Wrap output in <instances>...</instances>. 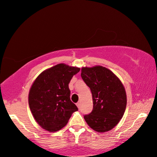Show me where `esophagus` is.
Returning <instances> with one entry per match:
<instances>
[{
    "mask_svg": "<svg viewBox=\"0 0 157 157\" xmlns=\"http://www.w3.org/2000/svg\"><path fill=\"white\" fill-rule=\"evenodd\" d=\"M76 105L77 106V108H80V102H78V103H76Z\"/></svg>",
    "mask_w": 157,
    "mask_h": 157,
    "instance_id": "esophagus-1",
    "label": "esophagus"
}]
</instances>
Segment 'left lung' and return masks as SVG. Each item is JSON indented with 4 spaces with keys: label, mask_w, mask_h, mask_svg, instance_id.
Returning <instances> with one entry per match:
<instances>
[{
    "label": "left lung",
    "mask_w": 157,
    "mask_h": 157,
    "mask_svg": "<svg viewBox=\"0 0 157 157\" xmlns=\"http://www.w3.org/2000/svg\"><path fill=\"white\" fill-rule=\"evenodd\" d=\"M81 77L90 89L93 109L84 118L97 132L113 128L124 116L126 108V90L112 71L102 66L82 67Z\"/></svg>",
    "instance_id": "1"
}]
</instances>
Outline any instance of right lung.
<instances>
[{
	"label": "right lung",
	"mask_w": 157,
	"mask_h": 157,
	"mask_svg": "<svg viewBox=\"0 0 157 157\" xmlns=\"http://www.w3.org/2000/svg\"><path fill=\"white\" fill-rule=\"evenodd\" d=\"M80 69L61 63L43 71L31 85L29 105L37 124L55 132L67 124L78 108L70 100L69 83Z\"/></svg>",
	"instance_id": "obj_1"
}]
</instances>
